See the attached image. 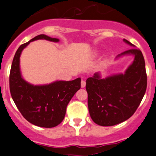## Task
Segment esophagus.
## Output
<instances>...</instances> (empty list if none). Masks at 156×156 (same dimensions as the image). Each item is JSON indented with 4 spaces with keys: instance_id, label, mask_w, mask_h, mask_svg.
Here are the masks:
<instances>
[{
    "instance_id": "1",
    "label": "esophagus",
    "mask_w": 156,
    "mask_h": 156,
    "mask_svg": "<svg viewBox=\"0 0 156 156\" xmlns=\"http://www.w3.org/2000/svg\"><path fill=\"white\" fill-rule=\"evenodd\" d=\"M81 86H82V88H84L85 86H86V81L82 80V82H81Z\"/></svg>"
}]
</instances>
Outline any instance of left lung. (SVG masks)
<instances>
[{"mask_svg": "<svg viewBox=\"0 0 156 156\" xmlns=\"http://www.w3.org/2000/svg\"><path fill=\"white\" fill-rule=\"evenodd\" d=\"M126 44L134 47L127 40ZM133 55V64L124 74L101 79L99 74L86 79L88 108L92 120L101 126H112L130 118L137 109L147 89V74L143 54L131 48L119 55Z\"/></svg>", "mask_w": 156, "mask_h": 156, "instance_id": "left-lung-1", "label": "left lung"}]
</instances>
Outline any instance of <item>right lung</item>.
Returning a JSON list of instances; mask_svg holds the SVG:
<instances>
[{
  "label": "right lung",
  "mask_w": 156,
  "mask_h": 156,
  "mask_svg": "<svg viewBox=\"0 0 156 156\" xmlns=\"http://www.w3.org/2000/svg\"><path fill=\"white\" fill-rule=\"evenodd\" d=\"M41 39L58 42L55 38L39 35L20 46L12 63L9 89L16 105L28 122L43 128H53L63 120L68 103L81 88V78L57 81L45 86H33L23 80L20 70V54L30 42Z\"/></svg>",
  "instance_id": "1"
}]
</instances>
